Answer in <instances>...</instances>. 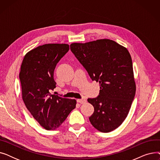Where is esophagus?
<instances>
[{"label":"esophagus","instance_id":"obj_1","mask_svg":"<svg viewBox=\"0 0 160 160\" xmlns=\"http://www.w3.org/2000/svg\"><path fill=\"white\" fill-rule=\"evenodd\" d=\"M77 102L80 103V104H83L86 102V100L84 98H82V99H78L77 100Z\"/></svg>","mask_w":160,"mask_h":160}]
</instances>
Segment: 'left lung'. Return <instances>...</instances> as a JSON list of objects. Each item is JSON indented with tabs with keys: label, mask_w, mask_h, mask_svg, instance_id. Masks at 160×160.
I'll return each instance as SVG.
<instances>
[{
	"label": "left lung",
	"mask_w": 160,
	"mask_h": 160,
	"mask_svg": "<svg viewBox=\"0 0 160 160\" xmlns=\"http://www.w3.org/2000/svg\"><path fill=\"white\" fill-rule=\"evenodd\" d=\"M71 50L93 81L100 83L99 95L88 101L94 107L89 117L101 132H110L127 117L136 95L131 56L125 47L104 39L86 43H74Z\"/></svg>",
	"instance_id": "1"
}]
</instances>
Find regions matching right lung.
Listing matches in <instances>:
<instances>
[{"label": "right lung", "mask_w": 160, "mask_h": 160, "mask_svg": "<svg viewBox=\"0 0 160 160\" xmlns=\"http://www.w3.org/2000/svg\"><path fill=\"white\" fill-rule=\"evenodd\" d=\"M67 44H45L29 51L22 60L19 79L22 97L28 111L41 127L55 130L76 108L75 99L52 95L56 88V64L69 51Z\"/></svg>", "instance_id": "add662e5"}]
</instances>
